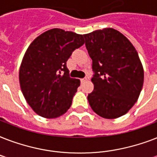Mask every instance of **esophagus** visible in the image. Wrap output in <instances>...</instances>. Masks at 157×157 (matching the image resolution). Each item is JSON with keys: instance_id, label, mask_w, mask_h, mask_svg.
Instances as JSON below:
<instances>
[{"instance_id": "34e87169", "label": "esophagus", "mask_w": 157, "mask_h": 157, "mask_svg": "<svg viewBox=\"0 0 157 157\" xmlns=\"http://www.w3.org/2000/svg\"><path fill=\"white\" fill-rule=\"evenodd\" d=\"M88 79H87V77H84V78L81 79V83H84V82H86V81H87Z\"/></svg>"}]
</instances>
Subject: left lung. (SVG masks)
<instances>
[{"label": "left lung", "instance_id": "obj_1", "mask_svg": "<svg viewBox=\"0 0 157 157\" xmlns=\"http://www.w3.org/2000/svg\"><path fill=\"white\" fill-rule=\"evenodd\" d=\"M84 37L94 72V90L88 95L91 108L106 119L126 114L144 85V67L137 50L122 33L111 28Z\"/></svg>", "mask_w": 157, "mask_h": 157}]
</instances>
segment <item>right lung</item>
Listing matches in <instances>:
<instances>
[{"label":"right lung","instance_id":"right-lung-1","mask_svg":"<svg viewBox=\"0 0 157 157\" xmlns=\"http://www.w3.org/2000/svg\"><path fill=\"white\" fill-rule=\"evenodd\" d=\"M83 36L53 28L28 46L19 68L21 90L34 112L56 118L69 109L81 81L71 78L67 61L84 45Z\"/></svg>","mask_w":157,"mask_h":157}]
</instances>
